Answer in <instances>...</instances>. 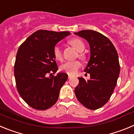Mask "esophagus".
I'll list each match as a JSON object with an SVG mask.
<instances>
[{
	"label": "esophagus",
	"mask_w": 134,
	"mask_h": 134,
	"mask_svg": "<svg viewBox=\"0 0 134 134\" xmlns=\"http://www.w3.org/2000/svg\"><path fill=\"white\" fill-rule=\"evenodd\" d=\"M72 77V75H70V74L68 75V79H71Z\"/></svg>",
	"instance_id": "1"
}]
</instances>
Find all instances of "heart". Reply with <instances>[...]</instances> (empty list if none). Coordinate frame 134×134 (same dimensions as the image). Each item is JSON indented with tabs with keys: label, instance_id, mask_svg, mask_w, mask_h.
Instances as JSON below:
<instances>
[{
	"label": "heart",
	"instance_id": "b5f03b06",
	"mask_svg": "<svg viewBox=\"0 0 134 134\" xmlns=\"http://www.w3.org/2000/svg\"><path fill=\"white\" fill-rule=\"evenodd\" d=\"M68 43L72 46L73 48H75L76 50L79 52V58L81 60H85V54L82 52H83L85 48V43L81 40L78 38H74L68 41ZM53 54L56 60L58 61H62V50L58 46H55L53 50ZM80 63L79 61H74V62H67L66 63L63 64L60 67V69L62 71L65 72L67 74L70 75H74L77 73L78 70L80 68Z\"/></svg>",
	"mask_w": 134,
	"mask_h": 134
}]
</instances>
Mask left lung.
<instances>
[{
    "mask_svg": "<svg viewBox=\"0 0 134 134\" xmlns=\"http://www.w3.org/2000/svg\"><path fill=\"white\" fill-rule=\"evenodd\" d=\"M74 34L88 41L91 51L85 69L90 79L79 78L76 97L86 108L97 109L107 103L117 85L120 72L118 52L111 41L99 32L82 30Z\"/></svg>",
    "mask_w": 134,
    "mask_h": 134,
    "instance_id": "left-lung-1",
    "label": "left lung"
}]
</instances>
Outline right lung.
I'll return each mask as SVG.
<instances>
[{"label":"right lung","mask_w":134,"mask_h":134,"mask_svg":"<svg viewBox=\"0 0 134 134\" xmlns=\"http://www.w3.org/2000/svg\"><path fill=\"white\" fill-rule=\"evenodd\" d=\"M69 35V31L39 30L19 46L14 66L16 88L32 108L48 109L58 99L68 74L54 75L58 68L53 50L58 42Z\"/></svg>","instance_id":"add662e5"}]
</instances>
